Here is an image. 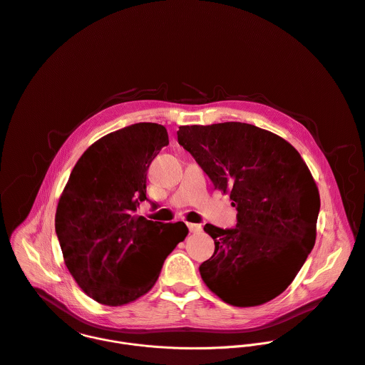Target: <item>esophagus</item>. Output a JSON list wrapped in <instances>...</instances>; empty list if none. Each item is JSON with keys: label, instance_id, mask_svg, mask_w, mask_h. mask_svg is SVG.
<instances>
[{"label": "esophagus", "instance_id": "34e87169", "mask_svg": "<svg viewBox=\"0 0 365 365\" xmlns=\"http://www.w3.org/2000/svg\"><path fill=\"white\" fill-rule=\"evenodd\" d=\"M186 225H187L190 233H200L202 232V226L197 225V223H186Z\"/></svg>", "mask_w": 365, "mask_h": 365}]
</instances>
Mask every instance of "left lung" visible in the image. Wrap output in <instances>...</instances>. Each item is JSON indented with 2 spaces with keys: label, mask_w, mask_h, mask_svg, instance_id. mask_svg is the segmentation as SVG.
<instances>
[{
  "label": "left lung",
  "mask_w": 365,
  "mask_h": 365,
  "mask_svg": "<svg viewBox=\"0 0 365 365\" xmlns=\"http://www.w3.org/2000/svg\"><path fill=\"white\" fill-rule=\"evenodd\" d=\"M178 140L237 210L235 229L205 226L215 253L202 280L230 306L273 300L316 243L320 193L309 166L279 135L242 122L179 126Z\"/></svg>",
  "instance_id": "obj_1"
}]
</instances>
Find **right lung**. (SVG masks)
I'll list each match as a JSON object with an SVG mask.
<instances>
[{"instance_id":"add662e5","label":"right lung","mask_w":365,"mask_h":365,"mask_svg":"<svg viewBox=\"0 0 365 365\" xmlns=\"http://www.w3.org/2000/svg\"><path fill=\"white\" fill-rule=\"evenodd\" d=\"M169 145L165 126L135 123L92 143L78 159L56 206L55 230L66 269L95 302L118 307L145 296L183 242L185 223L136 215L148 168Z\"/></svg>"}]
</instances>
